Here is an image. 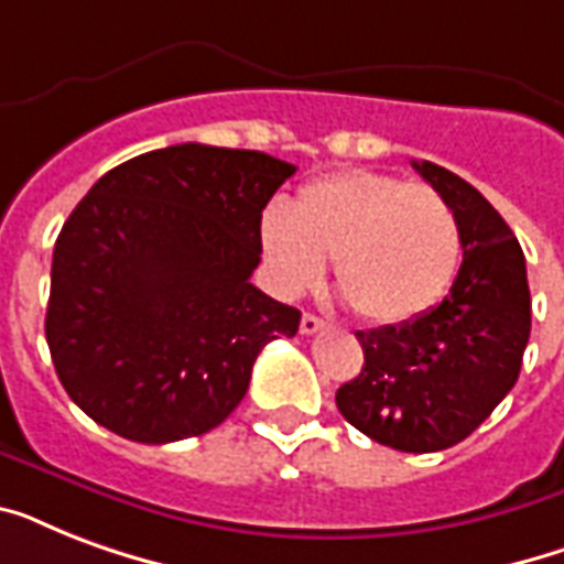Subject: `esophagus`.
I'll use <instances>...</instances> for the list:
<instances>
[{
    "label": "esophagus",
    "instance_id": "esophagus-1",
    "mask_svg": "<svg viewBox=\"0 0 564 564\" xmlns=\"http://www.w3.org/2000/svg\"><path fill=\"white\" fill-rule=\"evenodd\" d=\"M322 327H325V322H322L318 316H313V313H304V316H301V334H304V336L318 334Z\"/></svg>",
    "mask_w": 564,
    "mask_h": 564
}]
</instances>
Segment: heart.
<instances>
[{
    "label": "heart",
    "mask_w": 564,
    "mask_h": 564,
    "mask_svg": "<svg viewBox=\"0 0 564 564\" xmlns=\"http://www.w3.org/2000/svg\"><path fill=\"white\" fill-rule=\"evenodd\" d=\"M260 242L283 295L313 290L334 260L336 286L375 325L427 313L463 257V228L445 195L371 170L304 184L290 213H263Z\"/></svg>",
    "instance_id": "obj_1"
}]
</instances>
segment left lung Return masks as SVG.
<instances>
[{"mask_svg": "<svg viewBox=\"0 0 564 564\" xmlns=\"http://www.w3.org/2000/svg\"><path fill=\"white\" fill-rule=\"evenodd\" d=\"M412 166L456 210L463 265L427 313L357 330L366 362L339 386L336 406L380 445L433 454L471 436L516 386L530 339V286L503 216L445 166Z\"/></svg>", "mask_w": 564, "mask_h": 564, "instance_id": "1", "label": "left lung"}]
</instances>
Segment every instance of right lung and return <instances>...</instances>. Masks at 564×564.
Instances as JSON below:
<instances>
[{
  "mask_svg": "<svg viewBox=\"0 0 564 564\" xmlns=\"http://www.w3.org/2000/svg\"><path fill=\"white\" fill-rule=\"evenodd\" d=\"M295 166L246 149L181 143L101 175L52 254L46 343L66 394L131 442L219 427L265 343L301 313L248 281L260 219Z\"/></svg>",
  "mask_w": 564,
  "mask_h": 564,
  "instance_id": "1",
  "label": "right lung"
}]
</instances>
